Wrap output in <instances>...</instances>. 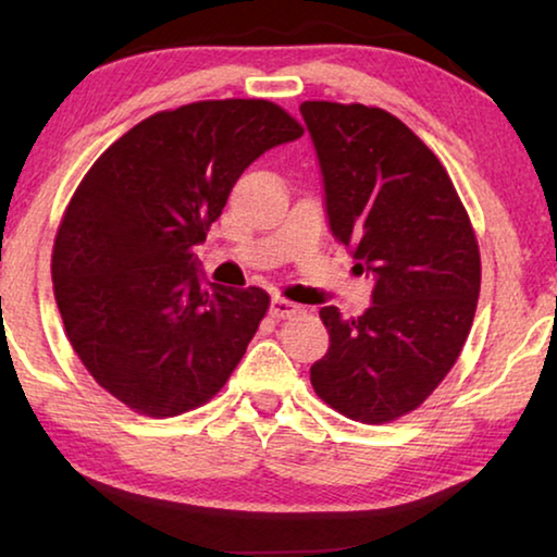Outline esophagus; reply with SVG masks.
Here are the masks:
<instances>
[{
	"instance_id": "esophagus-1",
	"label": "esophagus",
	"mask_w": 557,
	"mask_h": 557,
	"mask_svg": "<svg viewBox=\"0 0 557 557\" xmlns=\"http://www.w3.org/2000/svg\"><path fill=\"white\" fill-rule=\"evenodd\" d=\"M299 304L288 301V299H281V296H276V299H271V317L273 319H292L299 314Z\"/></svg>"
}]
</instances>
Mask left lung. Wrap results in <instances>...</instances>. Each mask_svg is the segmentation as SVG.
I'll return each instance as SVG.
<instances>
[{
  "instance_id": "1",
  "label": "left lung",
  "mask_w": 557,
  "mask_h": 557,
  "mask_svg": "<svg viewBox=\"0 0 557 557\" xmlns=\"http://www.w3.org/2000/svg\"><path fill=\"white\" fill-rule=\"evenodd\" d=\"M324 174L332 235L375 276L372 307L319 311L330 352L311 364L326 406L360 423H391L436 391L474 322L482 261L451 177L393 113L304 101Z\"/></svg>"
}]
</instances>
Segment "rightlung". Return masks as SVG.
I'll return each instance as SVG.
<instances>
[{"label":"right lung","mask_w":557,"mask_h":557,"mask_svg":"<svg viewBox=\"0 0 557 557\" xmlns=\"http://www.w3.org/2000/svg\"><path fill=\"white\" fill-rule=\"evenodd\" d=\"M301 134L263 98L197 101L128 128L81 180L52 246V292L75 355L126 408L205 406L246 355L269 294L205 284L193 248L243 170Z\"/></svg>","instance_id":"obj_1"}]
</instances>
